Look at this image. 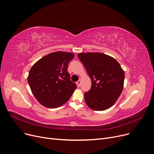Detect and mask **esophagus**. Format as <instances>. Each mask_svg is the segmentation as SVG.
<instances>
[{
  "label": "esophagus",
  "instance_id": "esophagus-1",
  "mask_svg": "<svg viewBox=\"0 0 154 154\" xmlns=\"http://www.w3.org/2000/svg\"><path fill=\"white\" fill-rule=\"evenodd\" d=\"M76 84H77V86L79 87H79L80 86H81V81H80V80H79V81H78L77 82H76Z\"/></svg>",
  "mask_w": 154,
  "mask_h": 154
}]
</instances>
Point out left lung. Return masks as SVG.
<instances>
[{"label":"left lung","instance_id":"obj_1","mask_svg":"<svg viewBox=\"0 0 154 154\" xmlns=\"http://www.w3.org/2000/svg\"><path fill=\"white\" fill-rule=\"evenodd\" d=\"M91 81V89L84 93L90 108L104 111L114 104L123 89L125 73L116 60L101 53H79Z\"/></svg>","mask_w":154,"mask_h":154}]
</instances>
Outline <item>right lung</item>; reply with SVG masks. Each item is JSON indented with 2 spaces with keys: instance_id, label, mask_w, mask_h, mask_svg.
Wrapping results in <instances>:
<instances>
[{
  "instance_id": "obj_1",
  "label": "right lung",
  "mask_w": 154,
  "mask_h": 154,
  "mask_svg": "<svg viewBox=\"0 0 154 154\" xmlns=\"http://www.w3.org/2000/svg\"><path fill=\"white\" fill-rule=\"evenodd\" d=\"M73 57L74 54L69 52H53L33 65L28 81L33 95L40 104L55 108L69 101L77 88L67 70Z\"/></svg>"
}]
</instances>
